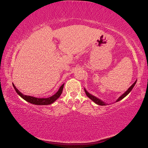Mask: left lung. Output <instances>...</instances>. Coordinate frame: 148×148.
Returning a JSON list of instances; mask_svg holds the SVG:
<instances>
[{
  "mask_svg": "<svg viewBox=\"0 0 148 148\" xmlns=\"http://www.w3.org/2000/svg\"><path fill=\"white\" fill-rule=\"evenodd\" d=\"M136 81L137 80H136V81L134 82V83L132 85V86L129 87V88L126 91H125L123 94L122 95H121V96H120L118 99H117V101H116V102H118V101H121V100H122L123 99V98H125V97L127 96V95H128L130 92H131V91H132V89H133V87H134V86H135V84H136ZM84 91H85V92H86V95L87 96V97H89V98L91 100V101H93L95 104H98V105H101V106H105V105H106L107 104L106 103V102H104V101H102V100H101V99H98L97 98V97H95V96H93V95H92L91 94H90L89 92H87V90L84 88Z\"/></svg>",
  "mask_w": 148,
  "mask_h": 148,
  "instance_id": "left-lung-1",
  "label": "left lung"
}]
</instances>
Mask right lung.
<instances>
[{"label": "right lung", "instance_id": "1", "mask_svg": "<svg viewBox=\"0 0 148 148\" xmlns=\"http://www.w3.org/2000/svg\"><path fill=\"white\" fill-rule=\"evenodd\" d=\"M12 85H13L14 88L15 90H16L17 93L18 94L22 99H23L25 101H27L28 102H29V103H31L32 104H36V105H49L53 103V102L56 101L57 99H59V97L61 96V95L62 92V89H63V87H64V84H63L61 87H60L58 91H57L56 94L52 95L51 97H48V98H36V97L23 95L22 92H20L19 90L16 88L14 84H12Z\"/></svg>", "mask_w": 148, "mask_h": 148}]
</instances>
